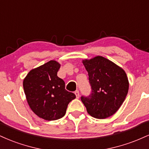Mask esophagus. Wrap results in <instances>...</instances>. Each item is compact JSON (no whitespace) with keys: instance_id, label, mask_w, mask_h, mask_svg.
I'll use <instances>...</instances> for the list:
<instances>
[{"instance_id":"34e87169","label":"esophagus","mask_w":149,"mask_h":149,"mask_svg":"<svg viewBox=\"0 0 149 149\" xmlns=\"http://www.w3.org/2000/svg\"><path fill=\"white\" fill-rule=\"evenodd\" d=\"M74 93H75V95H76V98H79V96H80L79 91H78V90H76V91H75Z\"/></svg>"}]
</instances>
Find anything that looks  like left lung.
<instances>
[{
	"label": "left lung",
	"instance_id": "8db88e82",
	"mask_svg": "<svg viewBox=\"0 0 149 149\" xmlns=\"http://www.w3.org/2000/svg\"><path fill=\"white\" fill-rule=\"evenodd\" d=\"M89 76L92 92L82 96L87 111L95 118L113 115L127 96L129 81L122 68L102 56L83 60Z\"/></svg>",
	"mask_w": 149,
	"mask_h": 149
}]
</instances>
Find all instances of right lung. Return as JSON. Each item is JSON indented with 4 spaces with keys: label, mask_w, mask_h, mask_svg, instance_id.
<instances>
[{
    "label": "right lung",
    "mask_w": 149,
    "mask_h": 149,
    "mask_svg": "<svg viewBox=\"0 0 149 149\" xmlns=\"http://www.w3.org/2000/svg\"><path fill=\"white\" fill-rule=\"evenodd\" d=\"M60 64L51 60L29 72L23 87L27 102L35 114L55 120L65 115L69 102L76 98L65 89V83L57 76Z\"/></svg>",
    "instance_id": "add662e5"
}]
</instances>
